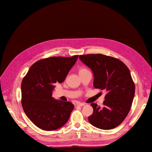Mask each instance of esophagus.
<instances>
[{
	"label": "esophagus",
	"mask_w": 152,
	"mask_h": 152,
	"mask_svg": "<svg viewBox=\"0 0 152 152\" xmlns=\"http://www.w3.org/2000/svg\"><path fill=\"white\" fill-rule=\"evenodd\" d=\"M78 106H83L85 105V104L83 102H77V104H76Z\"/></svg>",
	"instance_id": "esophagus-1"
}]
</instances>
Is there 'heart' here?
<instances>
[{
	"mask_svg": "<svg viewBox=\"0 0 152 152\" xmlns=\"http://www.w3.org/2000/svg\"><path fill=\"white\" fill-rule=\"evenodd\" d=\"M87 71H89V70L87 69H86V68L82 67V68H80V69H79L78 72H79V74H81V73H83V72H87Z\"/></svg>",
	"mask_w": 152,
	"mask_h": 152,
	"instance_id": "obj_1",
	"label": "heart"
}]
</instances>
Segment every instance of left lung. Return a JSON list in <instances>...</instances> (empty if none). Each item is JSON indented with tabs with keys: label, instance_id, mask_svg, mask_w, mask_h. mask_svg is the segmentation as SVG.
Returning <instances> with one entry per match:
<instances>
[{
	"label": "left lung",
	"instance_id": "obj_1",
	"mask_svg": "<svg viewBox=\"0 0 152 152\" xmlns=\"http://www.w3.org/2000/svg\"><path fill=\"white\" fill-rule=\"evenodd\" d=\"M94 74L96 89H106L103 107L91 103L93 113L90 124L101 129H112L120 125L129 112L134 96L135 86L129 69L121 61L102 54L79 57Z\"/></svg>",
	"mask_w": 152,
	"mask_h": 152
}]
</instances>
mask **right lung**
Segmentation results:
<instances>
[{
	"label": "right lung",
	"mask_w": 152,
	"mask_h": 152,
	"mask_svg": "<svg viewBox=\"0 0 152 152\" xmlns=\"http://www.w3.org/2000/svg\"><path fill=\"white\" fill-rule=\"evenodd\" d=\"M78 55L70 57H51L37 61L21 82L23 109L33 124L45 131H53L69 120L74 105L52 97L54 84L62 83Z\"/></svg>",
	"instance_id": "obj_1"
}]
</instances>
